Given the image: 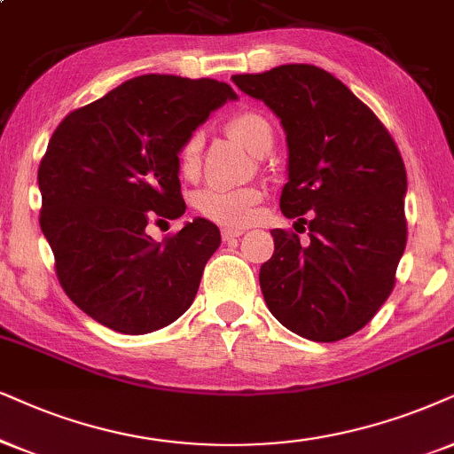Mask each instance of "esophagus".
Wrapping results in <instances>:
<instances>
[{
	"mask_svg": "<svg viewBox=\"0 0 454 454\" xmlns=\"http://www.w3.org/2000/svg\"><path fill=\"white\" fill-rule=\"evenodd\" d=\"M243 232H245L243 228H222V239H223V240L237 239V237H240V234H243Z\"/></svg>",
	"mask_w": 454,
	"mask_h": 454,
	"instance_id": "esophagus-1",
	"label": "esophagus"
}]
</instances>
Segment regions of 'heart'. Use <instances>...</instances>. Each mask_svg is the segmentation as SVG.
Instances as JSON below:
<instances>
[{
  "label": "heart",
  "mask_w": 454,
  "mask_h": 454,
  "mask_svg": "<svg viewBox=\"0 0 454 454\" xmlns=\"http://www.w3.org/2000/svg\"><path fill=\"white\" fill-rule=\"evenodd\" d=\"M231 131L239 142L249 148L251 153L257 151L260 142L270 131V123L262 114L254 111H245L234 114L231 121ZM203 145L200 131H192L191 136L182 142L180 153H177V163H180L182 176L192 177L199 171V153ZM262 199V191L255 186H222L211 184L203 188L194 199L199 214L207 220L222 223V226H245L254 217V207Z\"/></svg>",
  "instance_id": "1"
}]
</instances>
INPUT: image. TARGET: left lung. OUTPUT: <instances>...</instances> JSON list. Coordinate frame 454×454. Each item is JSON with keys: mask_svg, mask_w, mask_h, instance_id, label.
<instances>
[{"mask_svg": "<svg viewBox=\"0 0 454 454\" xmlns=\"http://www.w3.org/2000/svg\"><path fill=\"white\" fill-rule=\"evenodd\" d=\"M237 88L280 119L289 148L285 217L305 222L308 243L277 228L260 268L268 309L312 341H340L375 317L392 294L406 247V169L375 117L325 68L283 65L232 74Z\"/></svg>", "mask_w": 454, "mask_h": 454, "instance_id": "8db88e82", "label": "left lung"}]
</instances>
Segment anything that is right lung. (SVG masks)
<instances>
[{
	"label": "right lung",
	"mask_w": 454,
	"mask_h": 454,
	"mask_svg": "<svg viewBox=\"0 0 454 454\" xmlns=\"http://www.w3.org/2000/svg\"><path fill=\"white\" fill-rule=\"evenodd\" d=\"M234 98L215 79L140 74L51 134L37 171L39 223L62 289L96 323L145 335L191 308L220 231L197 217L157 243L146 226L184 215L182 142Z\"/></svg>",
	"instance_id": "add662e5"
}]
</instances>
